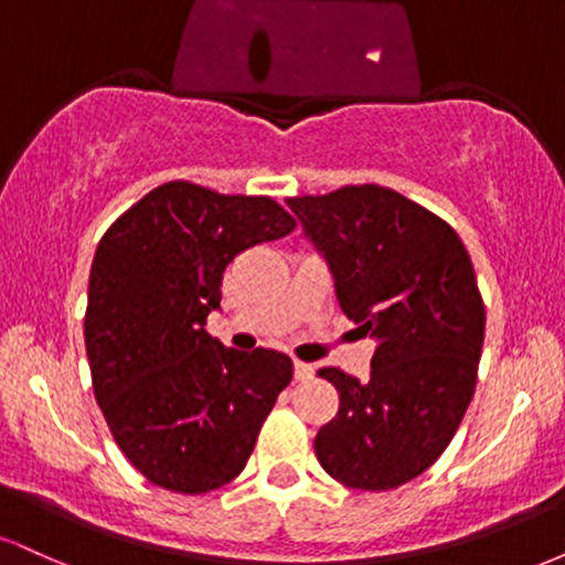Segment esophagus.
I'll return each mask as SVG.
<instances>
[{"label":"esophagus","mask_w":565,"mask_h":565,"mask_svg":"<svg viewBox=\"0 0 565 565\" xmlns=\"http://www.w3.org/2000/svg\"><path fill=\"white\" fill-rule=\"evenodd\" d=\"M313 377H316V369L313 366L302 364V361H295V380L308 382V380H313Z\"/></svg>","instance_id":"obj_1"}]
</instances>
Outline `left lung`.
I'll return each mask as SVG.
<instances>
[{"instance_id":"8db88e82","label":"left lung","mask_w":565,"mask_h":565,"mask_svg":"<svg viewBox=\"0 0 565 565\" xmlns=\"http://www.w3.org/2000/svg\"><path fill=\"white\" fill-rule=\"evenodd\" d=\"M334 278L337 302L372 334L369 380L321 369L340 412L316 433L321 468L348 489H398L444 454L468 412L486 310L451 225L391 188L287 199Z\"/></svg>"}]
</instances>
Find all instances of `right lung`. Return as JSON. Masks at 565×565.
I'll use <instances>...</instances> for the list:
<instances>
[{
  "label": "right lung",
  "instance_id": "obj_1",
  "mask_svg": "<svg viewBox=\"0 0 565 565\" xmlns=\"http://www.w3.org/2000/svg\"><path fill=\"white\" fill-rule=\"evenodd\" d=\"M291 231L274 199L174 180L97 244L84 316L95 398L125 457L161 489L206 494L231 483L291 382L287 353H242L206 332L225 265Z\"/></svg>",
  "mask_w": 565,
  "mask_h": 565
}]
</instances>
